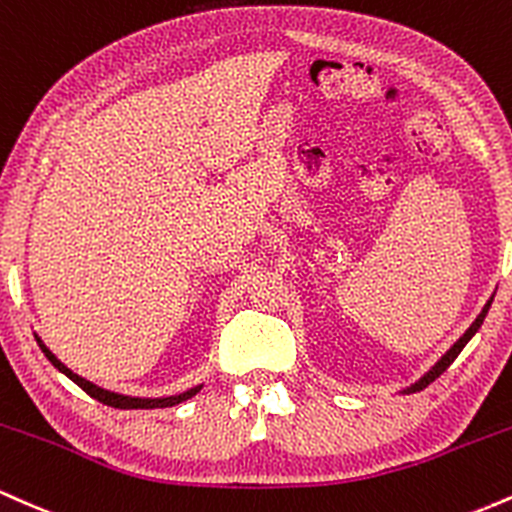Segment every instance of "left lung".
Here are the masks:
<instances>
[{
  "mask_svg": "<svg viewBox=\"0 0 512 512\" xmlns=\"http://www.w3.org/2000/svg\"><path fill=\"white\" fill-rule=\"evenodd\" d=\"M488 307H491V300H488L486 302V307L484 309H481V314H479V317H476L474 319V324L472 326H469V329H467V333H464V336L462 338H459V341L455 343V346H452L450 350H447V353L445 355H442V358L438 360V363H435V367H433V370H430L428 372V375H423L421 377V380H418L416 384H413V387H409V389H406V392H421V389H426L428 387V384L430 382H435V380H438V377L442 375V372H445L447 370V367H450L452 363H455V358H457V355L459 353H462V348L464 346H467V343L469 341H472V336H474V333L476 331H479V326L481 324H484V319H486V314H488Z\"/></svg>",
  "mask_w": 512,
  "mask_h": 512,
  "instance_id": "obj_1",
  "label": "left lung"
}]
</instances>
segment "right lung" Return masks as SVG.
<instances>
[{
    "instance_id": "obj_1",
    "label": "right lung",
    "mask_w": 512,
    "mask_h": 512,
    "mask_svg": "<svg viewBox=\"0 0 512 512\" xmlns=\"http://www.w3.org/2000/svg\"><path fill=\"white\" fill-rule=\"evenodd\" d=\"M36 341H38L40 350H43V353H45V358H48L50 363H53V365L57 367V370L62 372V375L70 377V380H72L74 384H79V387H82L84 392L89 394V396H94L96 401H101V404H106V406H113V409H166V406H176V404H181V401L191 399V396H193V394H198V392H200V387H203V384H198V387L188 389V392L176 394V396H162V399H140V396H125V394L108 392V389L96 387V384H91L89 380H84V377L74 375V372L70 370V367L62 365L60 360H57L55 355L50 353V348L45 346V343L40 341L38 336H36Z\"/></svg>"
}]
</instances>
